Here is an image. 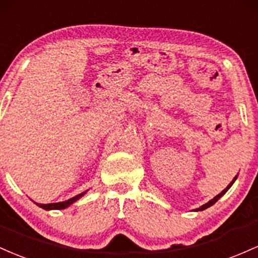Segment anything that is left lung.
Returning a JSON list of instances; mask_svg holds the SVG:
<instances>
[{"label":"left lung","mask_w":258,"mask_h":258,"mask_svg":"<svg viewBox=\"0 0 258 258\" xmlns=\"http://www.w3.org/2000/svg\"><path fill=\"white\" fill-rule=\"evenodd\" d=\"M236 178H238V175H235V176H234V179H233V180H231V181H230V184H229V185H228V186H227V187H225V189H224V190H223V191H222L221 194H218V195H217V196H215V198H213L212 200H210V201H208V202H207V204L202 205V206H201V207L196 208V210H194V211H195V212H199V211H204V210H206V208H208V207H211V206H212V205H215V204H216V202H217V201H218V200H219V199H221V198H222V196H223V195H224V194H225V192H227V191H228V190H229V189H230V186H231V185H233V184H234V181H235V180H236Z\"/></svg>","instance_id":"left-lung-1"}]
</instances>
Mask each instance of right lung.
<instances>
[{
	"label": "right lung",
	"mask_w": 258,
	"mask_h": 258,
	"mask_svg": "<svg viewBox=\"0 0 258 258\" xmlns=\"http://www.w3.org/2000/svg\"><path fill=\"white\" fill-rule=\"evenodd\" d=\"M86 192H88V190H86V191L82 192V194H79V195L74 196V198L67 200V201H62V202H54V204H46V205L37 204V202H35V204L39 207H41V208H43V210H47V211H51V210H64V208L69 207V206H71V205H73L74 202L78 201V200H79L80 198H83V196L85 195Z\"/></svg>",
	"instance_id": "obj_1"
}]
</instances>
